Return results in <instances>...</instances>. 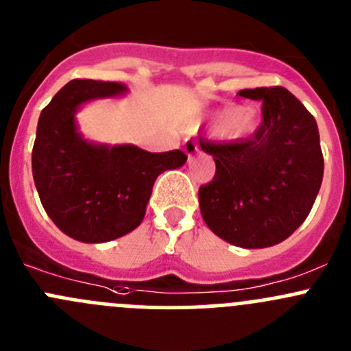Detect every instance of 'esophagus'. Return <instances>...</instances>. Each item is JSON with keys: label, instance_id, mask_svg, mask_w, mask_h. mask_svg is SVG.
I'll use <instances>...</instances> for the list:
<instances>
[{"label": "esophagus", "instance_id": "1", "mask_svg": "<svg viewBox=\"0 0 351 351\" xmlns=\"http://www.w3.org/2000/svg\"><path fill=\"white\" fill-rule=\"evenodd\" d=\"M183 149H185V153L189 154V158H193V156L197 154V151H198V144H197V141H193V139H186L185 143H183Z\"/></svg>", "mask_w": 351, "mask_h": 351}]
</instances>
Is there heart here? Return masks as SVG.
<instances>
[{
  "label": "heart",
  "instance_id": "heart-1",
  "mask_svg": "<svg viewBox=\"0 0 351 351\" xmlns=\"http://www.w3.org/2000/svg\"><path fill=\"white\" fill-rule=\"evenodd\" d=\"M256 125V117L250 108L229 110L221 120L222 134L229 137H243L253 132Z\"/></svg>",
  "mask_w": 351,
  "mask_h": 351
}]
</instances>
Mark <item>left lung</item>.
Listing matches in <instances>:
<instances>
[{
    "label": "left lung",
    "mask_w": 351,
    "mask_h": 351,
    "mask_svg": "<svg viewBox=\"0 0 351 351\" xmlns=\"http://www.w3.org/2000/svg\"><path fill=\"white\" fill-rule=\"evenodd\" d=\"M261 101V123L234 143L200 139L215 161L198 189L202 217L214 234L241 247L289 238L309 215L324 173L316 119L284 86L241 90Z\"/></svg>",
    "instance_id": "left-lung-1"
}]
</instances>
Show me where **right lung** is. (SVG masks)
Here are the masks:
<instances>
[{"instance_id": "right-lung-1", "label": "right lung", "mask_w": 351, "mask_h": 351, "mask_svg": "<svg viewBox=\"0 0 351 351\" xmlns=\"http://www.w3.org/2000/svg\"><path fill=\"white\" fill-rule=\"evenodd\" d=\"M125 91L117 81L73 80L38 117L32 173L49 217L69 238L105 243L143 222L153 185L185 165L180 149L149 153L136 146H97L77 134L74 113L84 101Z\"/></svg>"}]
</instances>
